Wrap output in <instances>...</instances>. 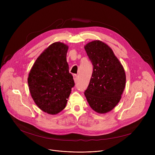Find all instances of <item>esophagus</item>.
<instances>
[{
	"label": "esophagus",
	"instance_id": "obj_1",
	"mask_svg": "<svg viewBox=\"0 0 155 155\" xmlns=\"http://www.w3.org/2000/svg\"><path fill=\"white\" fill-rule=\"evenodd\" d=\"M77 77H78L77 75H76V74L73 75V79H74V81H75V83L77 82V80H78V78Z\"/></svg>",
	"mask_w": 155,
	"mask_h": 155
}]
</instances>
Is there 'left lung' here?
<instances>
[{
	"mask_svg": "<svg viewBox=\"0 0 155 155\" xmlns=\"http://www.w3.org/2000/svg\"><path fill=\"white\" fill-rule=\"evenodd\" d=\"M84 48L93 65V73L85 96L94 110L107 113L121 99L126 85L124 68L112 49L102 41L95 40Z\"/></svg>",
	"mask_w": 155,
	"mask_h": 155,
	"instance_id": "left-lung-1",
	"label": "left lung"
}]
</instances>
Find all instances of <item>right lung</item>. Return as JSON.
Segmentation results:
<instances>
[{"label":"right lung","instance_id":"obj_1","mask_svg":"<svg viewBox=\"0 0 155 155\" xmlns=\"http://www.w3.org/2000/svg\"><path fill=\"white\" fill-rule=\"evenodd\" d=\"M68 49L60 42L51 44L39 56L29 73L32 98L49 114H56L64 109L75 85L67 61Z\"/></svg>","mask_w":155,"mask_h":155}]
</instances>
